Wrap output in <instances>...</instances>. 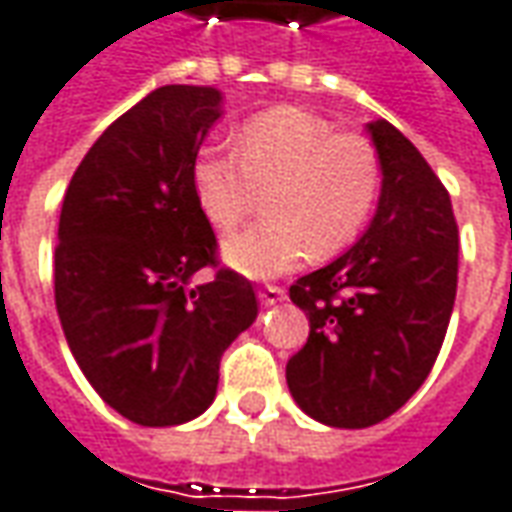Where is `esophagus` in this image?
Instances as JSON below:
<instances>
[{"label":"esophagus","mask_w":512,"mask_h":512,"mask_svg":"<svg viewBox=\"0 0 512 512\" xmlns=\"http://www.w3.org/2000/svg\"><path fill=\"white\" fill-rule=\"evenodd\" d=\"M257 297H260L263 306H277V303L286 300V291L280 289V286H263V289L257 291Z\"/></svg>","instance_id":"esophagus-1"}]
</instances>
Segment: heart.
<instances>
[{
    "label": "heart",
    "instance_id": "b5f03b06",
    "mask_svg": "<svg viewBox=\"0 0 512 512\" xmlns=\"http://www.w3.org/2000/svg\"><path fill=\"white\" fill-rule=\"evenodd\" d=\"M235 155L203 150L192 189L215 229L238 226L269 186L266 221L223 240V257L246 277H274L311 255L331 257L368 223L379 195V161L362 135L334 133L326 118L274 107L235 135Z\"/></svg>",
    "mask_w": 512,
    "mask_h": 512
}]
</instances>
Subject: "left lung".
<instances>
[{"mask_svg":"<svg viewBox=\"0 0 512 512\" xmlns=\"http://www.w3.org/2000/svg\"><path fill=\"white\" fill-rule=\"evenodd\" d=\"M382 189L362 238L289 289L309 340L286 365L294 402L331 428L377 425L431 374L456 300L448 189L385 118L368 124Z\"/></svg>","mask_w":512,"mask_h":512,"instance_id":"left-lung-1","label":"left lung"}]
</instances>
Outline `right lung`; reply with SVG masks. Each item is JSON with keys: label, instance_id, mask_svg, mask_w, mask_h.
Listing matches in <instances>:
<instances>
[{"label": "right lung", "instance_id": "right-lung-1", "mask_svg": "<svg viewBox=\"0 0 512 512\" xmlns=\"http://www.w3.org/2000/svg\"><path fill=\"white\" fill-rule=\"evenodd\" d=\"M221 115L215 87H158L101 133L64 192V337L98 397L144 428L201 416L223 351L257 317L252 283L232 269L192 283L218 249L192 164Z\"/></svg>", "mask_w": 512, "mask_h": 512}]
</instances>
